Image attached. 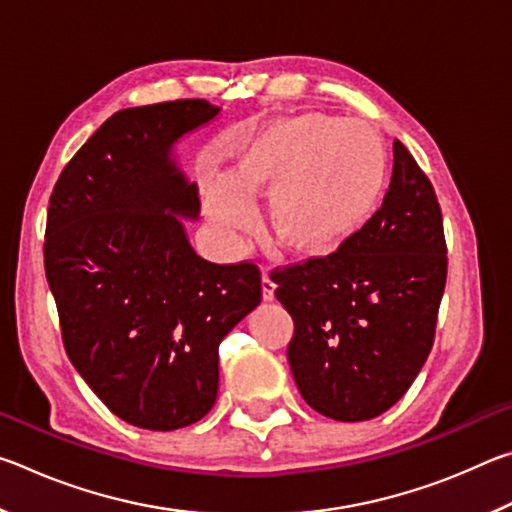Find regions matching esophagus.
I'll return each instance as SVG.
<instances>
[{
	"mask_svg": "<svg viewBox=\"0 0 512 512\" xmlns=\"http://www.w3.org/2000/svg\"><path fill=\"white\" fill-rule=\"evenodd\" d=\"M275 296V282L271 280V275H262V298L264 300H273Z\"/></svg>",
	"mask_w": 512,
	"mask_h": 512,
	"instance_id": "obj_1",
	"label": "esophagus"
}]
</instances>
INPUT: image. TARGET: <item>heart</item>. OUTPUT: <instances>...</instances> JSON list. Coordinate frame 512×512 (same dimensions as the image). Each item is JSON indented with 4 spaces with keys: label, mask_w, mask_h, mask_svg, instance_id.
<instances>
[{
    "label": "heart",
    "mask_w": 512,
    "mask_h": 512,
    "mask_svg": "<svg viewBox=\"0 0 512 512\" xmlns=\"http://www.w3.org/2000/svg\"><path fill=\"white\" fill-rule=\"evenodd\" d=\"M381 137L361 121L305 112L259 126L241 142L230 178L205 189L210 219L228 235L257 219L253 196L268 195V228L284 248L332 253L370 221L384 196Z\"/></svg>",
    "instance_id": "b5f03b06"
}]
</instances>
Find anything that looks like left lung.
<instances>
[{
	"label": "left lung",
	"instance_id": "left-lung-1",
	"mask_svg": "<svg viewBox=\"0 0 512 512\" xmlns=\"http://www.w3.org/2000/svg\"><path fill=\"white\" fill-rule=\"evenodd\" d=\"M271 277L296 325L287 357L311 409L341 422L391 409L429 357L447 280L443 214L409 149L393 142L391 185L357 235Z\"/></svg>",
	"mask_w": 512,
	"mask_h": 512
}]
</instances>
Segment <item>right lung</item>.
<instances>
[{"instance_id": "obj_1", "label": "right lung", "mask_w": 512, "mask_h": 512, "mask_svg": "<svg viewBox=\"0 0 512 512\" xmlns=\"http://www.w3.org/2000/svg\"><path fill=\"white\" fill-rule=\"evenodd\" d=\"M219 112L205 99L115 112L49 198L45 271L67 357L117 418L142 429L207 415L219 343L262 302L255 264L207 262L183 225L201 201L173 146Z\"/></svg>"}]
</instances>
